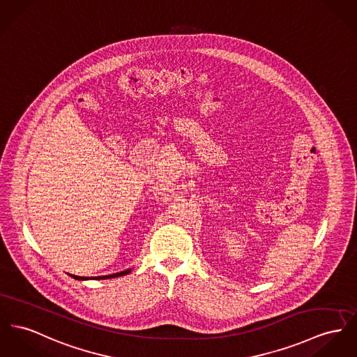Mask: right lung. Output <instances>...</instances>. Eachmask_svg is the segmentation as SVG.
Returning a JSON list of instances; mask_svg holds the SVG:
<instances>
[{
	"label": "right lung",
	"instance_id": "add662e5",
	"mask_svg": "<svg viewBox=\"0 0 357 357\" xmlns=\"http://www.w3.org/2000/svg\"><path fill=\"white\" fill-rule=\"evenodd\" d=\"M131 272V269H126V271H123V272H118V273H114V275H108V276H98V278H96V279H112V278H119V276H124V275H128ZM73 278L74 279H77V280H84V278H81V276H74L73 275ZM86 279V278H85Z\"/></svg>",
	"mask_w": 357,
	"mask_h": 357
}]
</instances>
